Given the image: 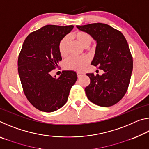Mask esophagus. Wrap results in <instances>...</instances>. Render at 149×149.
I'll list each match as a JSON object with an SVG mask.
<instances>
[{"label": "esophagus", "mask_w": 149, "mask_h": 149, "mask_svg": "<svg viewBox=\"0 0 149 149\" xmlns=\"http://www.w3.org/2000/svg\"><path fill=\"white\" fill-rule=\"evenodd\" d=\"M77 77L80 78V77H81L82 76H84L85 74H84V73H83V72H77Z\"/></svg>", "instance_id": "esophagus-1"}]
</instances>
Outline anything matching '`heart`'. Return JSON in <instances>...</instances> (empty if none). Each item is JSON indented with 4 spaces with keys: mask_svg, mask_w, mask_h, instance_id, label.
Listing matches in <instances>:
<instances>
[{
    "mask_svg": "<svg viewBox=\"0 0 149 149\" xmlns=\"http://www.w3.org/2000/svg\"><path fill=\"white\" fill-rule=\"evenodd\" d=\"M74 36L80 42V44L85 48L89 47L93 42L91 35L86 32L79 31L74 34ZM69 41V37L66 36L64 37L59 42V52L60 54L62 56H64L68 54V47ZM89 62V58L87 56H72L66 59L64 64L65 68L81 71V70L84 69V68L86 66Z\"/></svg>",
    "mask_w": 149,
    "mask_h": 149,
    "instance_id": "heart-1",
    "label": "heart"
}]
</instances>
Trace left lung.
Here are the masks:
<instances>
[{"label": "left lung", "mask_w": 149, "mask_h": 149, "mask_svg": "<svg viewBox=\"0 0 149 149\" xmlns=\"http://www.w3.org/2000/svg\"><path fill=\"white\" fill-rule=\"evenodd\" d=\"M76 27L90 34L97 42L91 64L104 71L102 75L86 74L91 80L85 89L88 99L102 107L116 104L127 91L133 70L132 56L125 37L105 24Z\"/></svg>", "instance_id": "left-lung-1"}]
</instances>
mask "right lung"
Returning <instances> with one entry per match:
<instances>
[{"mask_svg":"<svg viewBox=\"0 0 149 149\" xmlns=\"http://www.w3.org/2000/svg\"><path fill=\"white\" fill-rule=\"evenodd\" d=\"M73 26L47 25L26 37L17 60L18 74L24 94L29 102L45 112L62 108L77 79L76 72L64 70L58 78L50 72L62 60L58 45Z\"/></svg>","mask_w":149,"mask_h":149,"instance_id":"obj_1","label":"right lung"}]
</instances>
